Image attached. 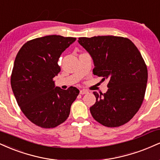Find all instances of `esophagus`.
I'll return each instance as SVG.
<instances>
[{"instance_id":"1","label":"esophagus","mask_w":160,"mask_h":160,"mask_svg":"<svg viewBox=\"0 0 160 160\" xmlns=\"http://www.w3.org/2000/svg\"><path fill=\"white\" fill-rule=\"evenodd\" d=\"M80 93L81 94V95H85V94L88 93V91H86V90H85V89H81L80 91Z\"/></svg>"}]
</instances>
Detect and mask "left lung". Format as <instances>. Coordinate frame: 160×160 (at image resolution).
<instances>
[{"label":"left lung","mask_w":160,"mask_h":160,"mask_svg":"<svg viewBox=\"0 0 160 160\" xmlns=\"http://www.w3.org/2000/svg\"><path fill=\"white\" fill-rule=\"evenodd\" d=\"M78 42L91 56L93 74L109 81L106 93L93 92L92 117L108 128L126 124L141 107L147 86L148 69L139 51L130 39L119 36L80 37Z\"/></svg>","instance_id":"1"}]
</instances>
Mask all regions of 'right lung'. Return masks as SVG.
<instances>
[{
    "label": "right lung",
    "instance_id": "add662e5",
    "mask_svg": "<svg viewBox=\"0 0 160 160\" xmlns=\"http://www.w3.org/2000/svg\"><path fill=\"white\" fill-rule=\"evenodd\" d=\"M75 40L43 36L26 42L17 53L11 76L13 94L25 116L38 127L53 128L64 122L79 95L77 88L62 89L53 80L60 72V55Z\"/></svg>",
    "mask_w": 160,
    "mask_h": 160
}]
</instances>
